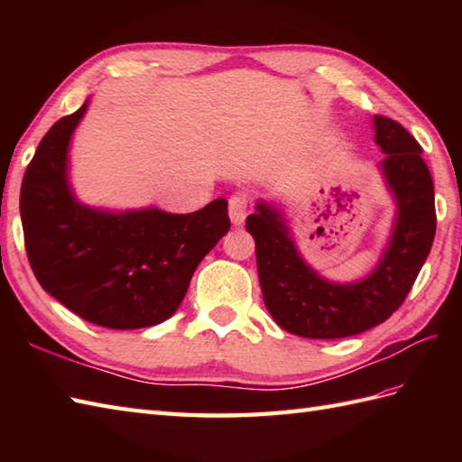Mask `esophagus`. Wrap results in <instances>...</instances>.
Instances as JSON below:
<instances>
[{
	"label": "esophagus",
	"instance_id": "esophagus-1",
	"mask_svg": "<svg viewBox=\"0 0 462 462\" xmlns=\"http://www.w3.org/2000/svg\"><path fill=\"white\" fill-rule=\"evenodd\" d=\"M228 214L234 226H242L248 214V196L246 194H234L228 200Z\"/></svg>",
	"mask_w": 462,
	"mask_h": 462
}]
</instances>
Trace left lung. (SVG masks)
I'll list each match as a JSON object with an SVG mask.
<instances>
[{"mask_svg":"<svg viewBox=\"0 0 462 462\" xmlns=\"http://www.w3.org/2000/svg\"><path fill=\"white\" fill-rule=\"evenodd\" d=\"M375 143L385 152L383 176L397 202L385 252L367 278L336 283L321 278L298 252L280 210L258 202L246 218L256 240L258 278L273 321L293 336L337 339L357 336L393 316L413 288L435 240V189L423 149L403 125L375 115Z\"/></svg>","mask_w":462,"mask_h":462,"instance_id":"left-lung-1","label":"left lung"}]
</instances>
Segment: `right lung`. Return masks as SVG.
I'll list each match as a JSON object with an SVG mask.
<instances>
[{
    "instance_id": "add662e5",
    "label": "right lung",
    "mask_w": 462,
    "mask_h": 462,
    "mask_svg": "<svg viewBox=\"0 0 462 462\" xmlns=\"http://www.w3.org/2000/svg\"><path fill=\"white\" fill-rule=\"evenodd\" d=\"M87 105L47 131L25 171L19 212L27 258L42 288L95 326H156L179 310L196 266L230 230L228 202L216 199L190 214L81 204L67 152Z\"/></svg>"
}]
</instances>
